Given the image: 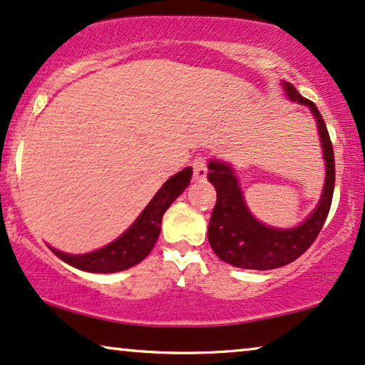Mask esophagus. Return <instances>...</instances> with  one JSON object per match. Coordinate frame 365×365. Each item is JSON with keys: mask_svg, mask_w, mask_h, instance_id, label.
I'll use <instances>...</instances> for the list:
<instances>
[{"mask_svg": "<svg viewBox=\"0 0 365 365\" xmlns=\"http://www.w3.org/2000/svg\"><path fill=\"white\" fill-rule=\"evenodd\" d=\"M192 168H193V178L204 180L207 177V172H209V168H207V158H205V156H197V158L193 160Z\"/></svg>", "mask_w": 365, "mask_h": 365, "instance_id": "obj_1", "label": "esophagus"}]
</instances>
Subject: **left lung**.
<instances>
[{
    "label": "left lung",
    "mask_w": 365,
    "mask_h": 365,
    "mask_svg": "<svg viewBox=\"0 0 365 365\" xmlns=\"http://www.w3.org/2000/svg\"><path fill=\"white\" fill-rule=\"evenodd\" d=\"M284 91L292 101L308 106L318 123L327 161L324 195L315 212L297 229L279 230L266 227L257 222L247 210L232 170L224 163L210 161V172L207 178L215 187L217 202L212 210L207 234H209L210 247L214 249L215 255L236 267L266 271L276 269L298 259L315 242L330 212L335 188V156L327 124L317 106L298 94L292 84L286 82Z\"/></svg>",
    "instance_id": "1"
}]
</instances>
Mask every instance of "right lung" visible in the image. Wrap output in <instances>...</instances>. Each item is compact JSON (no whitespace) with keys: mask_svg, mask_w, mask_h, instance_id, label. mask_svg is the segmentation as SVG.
<instances>
[{"mask_svg":"<svg viewBox=\"0 0 365 365\" xmlns=\"http://www.w3.org/2000/svg\"><path fill=\"white\" fill-rule=\"evenodd\" d=\"M192 180V168L188 167L177 175H173L165 185L160 188L148 207L141 212L136 222L129 227L121 237L89 255L72 256L52 249V252L63 262L77 269L89 271V273H118L128 267L138 264L150 255L161 230V219L165 210L172 205V202L180 193L185 190Z\"/></svg>","mask_w":365,"mask_h":365,"instance_id":"right-lung-1","label":"right lung"}]
</instances>
